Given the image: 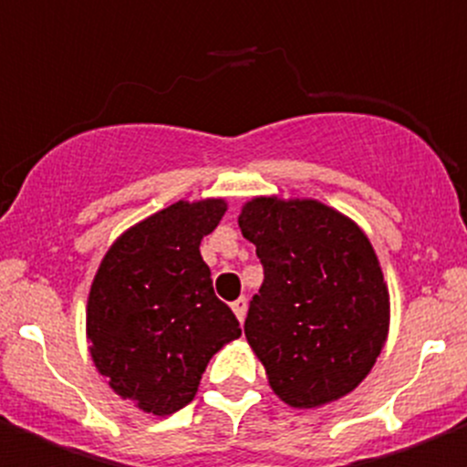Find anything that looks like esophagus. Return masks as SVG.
<instances>
[{"label":"esophagus","instance_id":"esophagus-1","mask_svg":"<svg viewBox=\"0 0 467 467\" xmlns=\"http://www.w3.org/2000/svg\"><path fill=\"white\" fill-rule=\"evenodd\" d=\"M231 308H234V313H236V317L243 323V320H245V313H247V301H245V296H241V299L234 301V304H231Z\"/></svg>","mask_w":467,"mask_h":467}]
</instances>
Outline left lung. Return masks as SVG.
Masks as SVG:
<instances>
[{
    "mask_svg": "<svg viewBox=\"0 0 467 467\" xmlns=\"http://www.w3.org/2000/svg\"><path fill=\"white\" fill-rule=\"evenodd\" d=\"M238 226L264 269L245 337L274 393L299 410L344 398L388 334V290L367 236L317 201L254 198Z\"/></svg>",
    "mask_w": 467,
    "mask_h": 467,
    "instance_id": "obj_1",
    "label": "left lung"
}]
</instances>
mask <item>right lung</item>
Here are the masks:
<instances>
[{
    "mask_svg": "<svg viewBox=\"0 0 467 467\" xmlns=\"http://www.w3.org/2000/svg\"><path fill=\"white\" fill-rule=\"evenodd\" d=\"M224 210L220 198L172 203L128 229L95 275L90 356L114 393L142 411L166 416L187 407L210 358L241 337L198 250Z\"/></svg>",
    "mask_w": 467,
    "mask_h": 467,
    "instance_id": "obj_1",
    "label": "right lung"
}]
</instances>
